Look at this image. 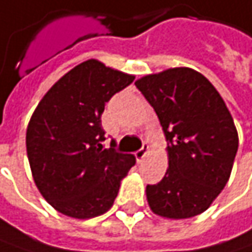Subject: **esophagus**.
Returning a JSON list of instances; mask_svg holds the SVG:
<instances>
[{"label": "esophagus", "instance_id": "obj_1", "mask_svg": "<svg viewBox=\"0 0 252 252\" xmlns=\"http://www.w3.org/2000/svg\"><path fill=\"white\" fill-rule=\"evenodd\" d=\"M147 154H149V146H147V144H144V146H143V149L138 150V151L135 153V158H137V161H138V163H141V161L147 157Z\"/></svg>", "mask_w": 252, "mask_h": 252}]
</instances>
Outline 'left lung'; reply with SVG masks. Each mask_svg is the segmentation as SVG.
<instances>
[{"label":"left lung","instance_id":"8db88e82","mask_svg":"<svg viewBox=\"0 0 252 252\" xmlns=\"http://www.w3.org/2000/svg\"><path fill=\"white\" fill-rule=\"evenodd\" d=\"M135 86L167 140L169 169L146 189L150 209L167 219L205 212L229 180L238 150L232 115L215 86L190 67L146 75Z\"/></svg>","mask_w":252,"mask_h":252}]
</instances>
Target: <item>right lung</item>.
Returning a JSON list of instances; mask_svg holds the SVG:
<instances>
[{
    "mask_svg": "<svg viewBox=\"0 0 252 252\" xmlns=\"http://www.w3.org/2000/svg\"><path fill=\"white\" fill-rule=\"evenodd\" d=\"M135 76L89 59L47 91L26 134L27 157L41 196L66 217L89 219L111 209L132 154L103 149L101 115Z\"/></svg>",
    "mask_w": 252,
    "mask_h": 252,
    "instance_id": "right-lung-1",
    "label": "right lung"
}]
</instances>
